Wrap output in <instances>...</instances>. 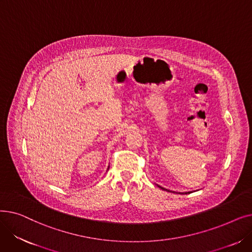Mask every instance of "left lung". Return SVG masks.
Returning a JSON list of instances; mask_svg holds the SVG:
<instances>
[{"mask_svg":"<svg viewBox=\"0 0 252 252\" xmlns=\"http://www.w3.org/2000/svg\"><path fill=\"white\" fill-rule=\"evenodd\" d=\"M156 186H158V187H159L160 189H162V190H164V191H166V192H173V193H178V194H190V193H191V192H184V193H181V192H175V191L168 190V189H166V188H164V187H161L160 185H157V184H156Z\"/></svg>","mask_w":252,"mask_h":252,"instance_id":"8db88e82","label":"left lung"}]
</instances>
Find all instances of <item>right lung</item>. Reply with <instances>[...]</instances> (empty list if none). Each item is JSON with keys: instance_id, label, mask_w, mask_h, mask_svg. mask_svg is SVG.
I'll return each instance as SVG.
<instances>
[{"instance_id": "right-lung-1", "label": "right lung", "mask_w": 252, "mask_h": 252, "mask_svg": "<svg viewBox=\"0 0 252 252\" xmlns=\"http://www.w3.org/2000/svg\"><path fill=\"white\" fill-rule=\"evenodd\" d=\"M108 168H109V166H108ZM108 168H107V170H108Z\"/></svg>"}]
</instances>
